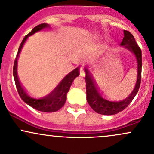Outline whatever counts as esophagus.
Returning a JSON list of instances; mask_svg holds the SVG:
<instances>
[{"mask_svg": "<svg viewBox=\"0 0 154 154\" xmlns=\"http://www.w3.org/2000/svg\"><path fill=\"white\" fill-rule=\"evenodd\" d=\"M79 75H80V76H82V77H85V69L83 67H80V69H79Z\"/></svg>", "mask_w": 154, "mask_h": 154, "instance_id": "obj_1", "label": "esophagus"}]
</instances>
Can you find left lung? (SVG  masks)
Masks as SVG:
<instances>
[{
	"instance_id": "8db88e82",
	"label": "left lung",
	"mask_w": 154,
	"mask_h": 154,
	"mask_svg": "<svg viewBox=\"0 0 154 154\" xmlns=\"http://www.w3.org/2000/svg\"><path fill=\"white\" fill-rule=\"evenodd\" d=\"M125 37L123 38L121 45L132 51L135 55L137 61V79L135 88L132 93L125 100L121 101H111L105 98L97 88L93 76L91 75L89 70L85 68L86 76L85 77L86 81V94L87 101L90 106L95 112L103 115H113L126 109L128 105L134 99L138 91L141 82V69H142V54L141 49L136 43L133 35L129 31L124 30Z\"/></svg>"
}]
</instances>
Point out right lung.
Returning <instances> with one entry per match:
<instances>
[{"label":"right lung","mask_w":154,"mask_h":154,"mask_svg":"<svg viewBox=\"0 0 154 154\" xmlns=\"http://www.w3.org/2000/svg\"><path fill=\"white\" fill-rule=\"evenodd\" d=\"M45 27H49L48 24H45V23L39 24V25L33 28L32 30L29 34L26 35L24 37V38L23 39L22 42L21 43L20 45H19L18 53H17L14 63L13 75L14 77L16 87H17L19 96L21 97V98L26 103H27L28 105L30 106L31 107L34 108L35 109L38 111H43V112H54V111L59 110L64 105L66 100V94L68 91H69V88L71 87L72 82H73L75 77H78L79 75V68L77 67L75 69H74L73 71L70 72L69 74H68L60 82L59 84L56 86V88L51 92L50 94L42 98H33V97H31L30 95L27 94V93L25 91V90L24 89V88L22 87L20 82H19L17 71V59H18L19 54L20 53L21 50H22L23 45L25 43L26 40L27 39L28 37L33 35L35 32L41 30V29Z\"/></svg>","instance_id":"add662e5"}]
</instances>
